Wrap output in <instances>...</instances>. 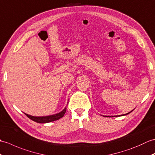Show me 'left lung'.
<instances>
[{
	"mask_svg": "<svg viewBox=\"0 0 155 155\" xmlns=\"http://www.w3.org/2000/svg\"><path fill=\"white\" fill-rule=\"evenodd\" d=\"M130 112H131V111H130ZM130 112H129V113H130ZM129 113H127V114H125V115H127V114H129Z\"/></svg>",
	"mask_w": 155,
	"mask_h": 155,
	"instance_id": "obj_1",
	"label": "left lung"
}]
</instances>
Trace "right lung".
<instances>
[{
	"label": "right lung",
	"instance_id": "1",
	"mask_svg": "<svg viewBox=\"0 0 155 155\" xmlns=\"http://www.w3.org/2000/svg\"><path fill=\"white\" fill-rule=\"evenodd\" d=\"M66 111V108H65L62 111H61L59 113H57V114H55L53 115H50V116H45V117H34V116H31L28 114H26V115L28 117L29 119H30L32 121H35L36 123H49L54 121H56L63 117Z\"/></svg>",
	"mask_w": 155,
	"mask_h": 155
}]
</instances>
